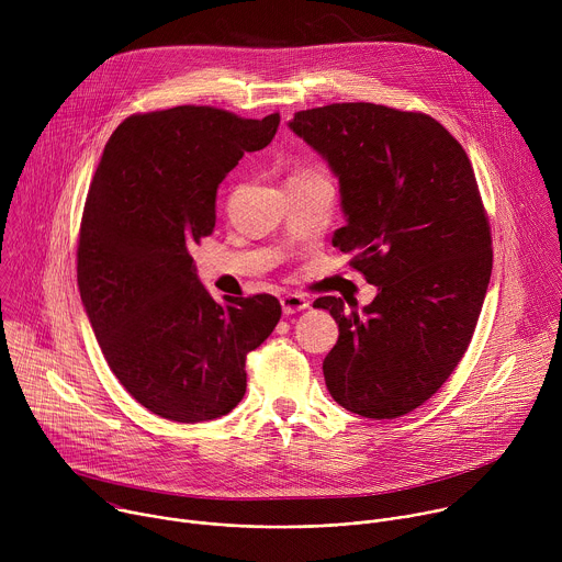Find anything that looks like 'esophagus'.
<instances>
[{"instance_id": "obj_1", "label": "esophagus", "mask_w": 562, "mask_h": 562, "mask_svg": "<svg viewBox=\"0 0 562 562\" xmlns=\"http://www.w3.org/2000/svg\"><path fill=\"white\" fill-rule=\"evenodd\" d=\"M280 304H282V311H284L286 315L308 308V300H306L304 295H300V293H286V295L280 300Z\"/></svg>"}]
</instances>
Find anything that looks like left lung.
Listing matches in <instances>:
<instances>
[{
  "label": "left lung",
  "instance_id": "obj_1",
  "mask_svg": "<svg viewBox=\"0 0 562 562\" xmlns=\"http://www.w3.org/2000/svg\"><path fill=\"white\" fill-rule=\"evenodd\" d=\"M289 128L340 182L334 247L378 286L371 304L327 308L340 336L323 362L351 414L391 420L429 400L462 360L492 278V233L469 157L425 113L369 102L300 111Z\"/></svg>",
  "mask_w": 562,
  "mask_h": 562
}]
</instances>
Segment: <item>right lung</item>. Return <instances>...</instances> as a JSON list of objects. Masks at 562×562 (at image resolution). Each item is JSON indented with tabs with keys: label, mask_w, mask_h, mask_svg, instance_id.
<instances>
[{
	"label": "right lung",
	"mask_w": 562,
	"mask_h": 562,
	"mask_svg": "<svg viewBox=\"0 0 562 562\" xmlns=\"http://www.w3.org/2000/svg\"><path fill=\"white\" fill-rule=\"evenodd\" d=\"M278 124L176 106L126 117L104 146L79 226V295L111 371L159 418L226 416L245 397L247 353L282 315L269 293L215 302L189 254L213 233L220 182Z\"/></svg>",
	"instance_id": "add662e5"
}]
</instances>
